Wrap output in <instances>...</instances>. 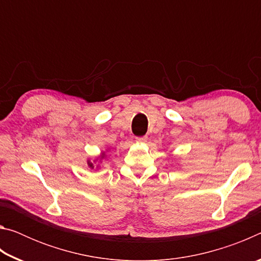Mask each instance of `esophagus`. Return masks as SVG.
<instances>
[{
	"label": "esophagus",
	"instance_id": "1",
	"mask_svg": "<svg viewBox=\"0 0 261 261\" xmlns=\"http://www.w3.org/2000/svg\"><path fill=\"white\" fill-rule=\"evenodd\" d=\"M136 141H137V143H139V144H144V143H146V141H147V136L137 137V138H136Z\"/></svg>",
	"mask_w": 261,
	"mask_h": 261
}]
</instances>
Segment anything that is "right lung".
I'll use <instances>...</instances> for the list:
<instances>
[{
	"instance_id": "1",
	"label": "right lung",
	"mask_w": 261,
	"mask_h": 261,
	"mask_svg": "<svg viewBox=\"0 0 261 261\" xmlns=\"http://www.w3.org/2000/svg\"><path fill=\"white\" fill-rule=\"evenodd\" d=\"M105 158V153H102V154H101V156H100V160H102V159ZM87 165H88V167H90L91 168V169H93V168H94V165H93V163H92L90 160H88L87 161Z\"/></svg>"
}]
</instances>
